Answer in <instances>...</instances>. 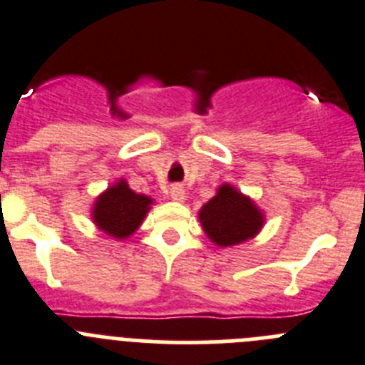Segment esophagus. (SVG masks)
Returning a JSON list of instances; mask_svg holds the SVG:
<instances>
[{"instance_id": "esophagus-1", "label": "esophagus", "mask_w": 365, "mask_h": 365, "mask_svg": "<svg viewBox=\"0 0 365 365\" xmlns=\"http://www.w3.org/2000/svg\"><path fill=\"white\" fill-rule=\"evenodd\" d=\"M169 194H171V198L175 200V202H183L185 200V189H183L182 185H171V190H169Z\"/></svg>"}]
</instances>
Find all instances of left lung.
Segmentation results:
<instances>
[{
    "instance_id": "obj_1",
    "label": "left lung",
    "mask_w": 365,
    "mask_h": 365,
    "mask_svg": "<svg viewBox=\"0 0 365 365\" xmlns=\"http://www.w3.org/2000/svg\"><path fill=\"white\" fill-rule=\"evenodd\" d=\"M207 236L220 247L243 243L259 232L263 216L254 203L234 187H220L217 194L200 210Z\"/></svg>"
}]
</instances>
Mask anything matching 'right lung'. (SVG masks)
<instances>
[{"mask_svg": "<svg viewBox=\"0 0 365 365\" xmlns=\"http://www.w3.org/2000/svg\"><path fill=\"white\" fill-rule=\"evenodd\" d=\"M151 198L144 194L133 192L122 180L110 187L97 200L93 209V221L101 230L110 236L124 240L131 236L148 214Z\"/></svg>", "mask_w": 365, "mask_h": 365, "instance_id": "1", "label": "right lung"}]
</instances>
